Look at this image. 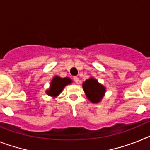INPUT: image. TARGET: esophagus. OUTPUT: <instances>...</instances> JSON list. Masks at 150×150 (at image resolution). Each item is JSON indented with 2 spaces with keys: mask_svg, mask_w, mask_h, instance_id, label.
Listing matches in <instances>:
<instances>
[{
  "mask_svg": "<svg viewBox=\"0 0 150 150\" xmlns=\"http://www.w3.org/2000/svg\"><path fill=\"white\" fill-rule=\"evenodd\" d=\"M74 82H75V83H79V78H78L77 76H74Z\"/></svg>",
  "mask_w": 150,
  "mask_h": 150,
  "instance_id": "34e87169",
  "label": "esophagus"
}]
</instances>
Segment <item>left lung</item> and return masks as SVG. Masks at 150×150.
<instances>
[{"mask_svg": "<svg viewBox=\"0 0 150 150\" xmlns=\"http://www.w3.org/2000/svg\"><path fill=\"white\" fill-rule=\"evenodd\" d=\"M83 88L87 98L91 103H98L102 100L106 88L95 78H89L83 83Z\"/></svg>", "mask_w": 150, "mask_h": 150, "instance_id": "obj_1", "label": "left lung"}]
</instances>
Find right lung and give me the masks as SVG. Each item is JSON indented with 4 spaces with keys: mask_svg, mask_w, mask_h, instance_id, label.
I'll return each instance as SVG.
<instances>
[{
    "mask_svg": "<svg viewBox=\"0 0 150 150\" xmlns=\"http://www.w3.org/2000/svg\"><path fill=\"white\" fill-rule=\"evenodd\" d=\"M71 83L72 80L68 77L62 78L58 76H54L50 83V88L46 91V94L50 96L55 98L62 92L65 86Z\"/></svg>",
    "mask_w": 150,
    "mask_h": 150,
    "instance_id": "obj_1",
    "label": "right lung"
}]
</instances>
